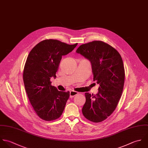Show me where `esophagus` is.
<instances>
[{"label":"esophagus","instance_id":"obj_1","mask_svg":"<svg viewBox=\"0 0 148 148\" xmlns=\"http://www.w3.org/2000/svg\"><path fill=\"white\" fill-rule=\"evenodd\" d=\"M78 94V92H76V91H71L70 92V97L73 98L74 96H75L76 95H77Z\"/></svg>","mask_w":148,"mask_h":148}]
</instances>
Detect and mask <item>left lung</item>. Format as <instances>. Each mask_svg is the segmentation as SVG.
<instances>
[{
	"label": "left lung",
	"instance_id": "left-lung-1",
	"mask_svg": "<svg viewBox=\"0 0 148 148\" xmlns=\"http://www.w3.org/2000/svg\"><path fill=\"white\" fill-rule=\"evenodd\" d=\"M76 53L90 61L93 81L99 85L97 94L85 93L83 115L91 122H102L114 111L123 91L125 70L122 59L115 49L102 41L82 45Z\"/></svg>",
	"mask_w": 148,
	"mask_h": 148
}]
</instances>
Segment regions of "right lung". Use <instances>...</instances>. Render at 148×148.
<instances>
[{
  "label": "right lung",
  "mask_w": 148,
  "mask_h": 148,
  "mask_svg": "<svg viewBox=\"0 0 148 148\" xmlns=\"http://www.w3.org/2000/svg\"><path fill=\"white\" fill-rule=\"evenodd\" d=\"M58 40L47 39L37 44L30 51L23 70V82L30 103L36 114L51 121L60 117L70 95L51 85L62 56L77 46Z\"/></svg>",
  "instance_id": "obj_1"
}]
</instances>
